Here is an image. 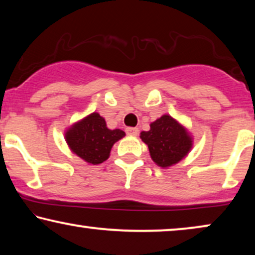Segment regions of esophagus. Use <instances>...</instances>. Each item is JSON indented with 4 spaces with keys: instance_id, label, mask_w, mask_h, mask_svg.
<instances>
[{
    "instance_id": "1",
    "label": "esophagus",
    "mask_w": 255,
    "mask_h": 255,
    "mask_svg": "<svg viewBox=\"0 0 255 255\" xmlns=\"http://www.w3.org/2000/svg\"><path fill=\"white\" fill-rule=\"evenodd\" d=\"M125 131H127V133L128 135H137L139 133V130L137 128H127Z\"/></svg>"
}]
</instances>
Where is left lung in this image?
I'll list each match as a JSON object with an SVG mask.
<instances>
[{"instance_id": "8db88e82", "label": "left lung", "mask_w": 255, "mask_h": 255, "mask_svg": "<svg viewBox=\"0 0 255 255\" xmlns=\"http://www.w3.org/2000/svg\"><path fill=\"white\" fill-rule=\"evenodd\" d=\"M148 131L140 133L148 146L149 155L162 168L180 162L193 147V138L187 128L169 115H163L149 124Z\"/></svg>"}]
</instances>
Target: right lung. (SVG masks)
<instances>
[{
	"instance_id": "add662e5",
	"label": "right lung",
	"mask_w": 255,
	"mask_h": 255,
	"mask_svg": "<svg viewBox=\"0 0 255 255\" xmlns=\"http://www.w3.org/2000/svg\"><path fill=\"white\" fill-rule=\"evenodd\" d=\"M124 135L120 128H108L106 120L93 113L73 124L66 131L65 139L74 154L86 162L99 165L109 158L114 144Z\"/></svg>"
}]
</instances>
